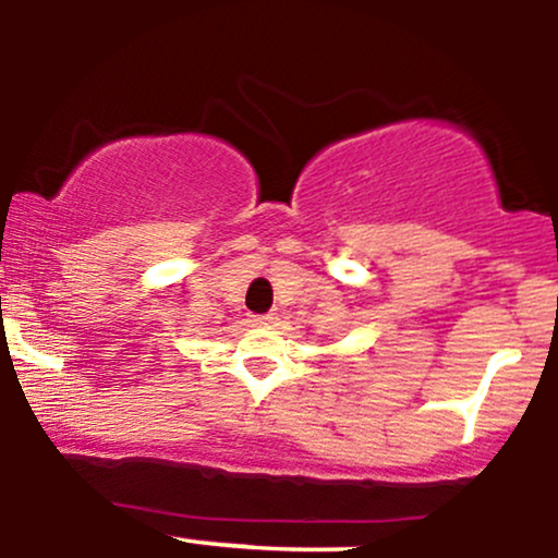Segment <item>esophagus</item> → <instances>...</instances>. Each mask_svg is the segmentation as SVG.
Wrapping results in <instances>:
<instances>
[{
	"mask_svg": "<svg viewBox=\"0 0 558 558\" xmlns=\"http://www.w3.org/2000/svg\"><path fill=\"white\" fill-rule=\"evenodd\" d=\"M272 315H252V325H270Z\"/></svg>",
	"mask_w": 558,
	"mask_h": 558,
	"instance_id": "34e87169",
	"label": "esophagus"
}]
</instances>
